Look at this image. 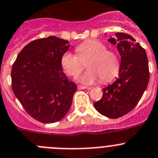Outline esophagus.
<instances>
[{
	"mask_svg": "<svg viewBox=\"0 0 158 158\" xmlns=\"http://www.w3.org/2000/svg\"><path fill=\"white\" fill-rule=\"evenodd\" d=\"M78 88H79V89H91V87H88V86H80V85H79V86H78Z\"/></svg>",
	"mask_w": 158,
	"mask_h": 158,
	"instance_id": "34e87169",
	"label": "esophagus"
}]
</instances>
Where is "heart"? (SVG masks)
I'll use <instances>...</instances> for the list:
<instances>
[{
    "label": "heart",
    "instance_id": "obj_1",
    "mask_svg": "<svg viewBox=\"0 0 158 158\" xmlns=\"http://www.w3.org/2000/svg\"><path fill=\"white\" fill-rule=\"evenodd\" d=\"M76 54L64 53L61 58V64L69 76H76L83 69L82 62L86 63L87 70L76 78L79 82L90 85L101 79L108 82L116 77L119 71V60L117 54L107 50L104 43L96 40H86L76 47Z\"/></svg>",
    "mask_w": 158,
    "mask_h": 158
}]
</instances>
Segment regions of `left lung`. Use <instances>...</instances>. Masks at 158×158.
<instances>
[{"mask_svg": "<svg viewBox=\"0 0 158 158\" xmlns=\"http://www.w3.org/2000/svg\"><path fill=\"white\" fill-rule=\"evenodd\" d=\"M107 41L117 46L121 56L118 78L103 89L102 98L94 103L96 110L110 118L125 115L136 106L148 85L147 53L131 35L116 32Z\"/></svg>", "mask_w": 158, "mask_h": 158, "instance_id": "1", "label": "left lung"}]
</instances>
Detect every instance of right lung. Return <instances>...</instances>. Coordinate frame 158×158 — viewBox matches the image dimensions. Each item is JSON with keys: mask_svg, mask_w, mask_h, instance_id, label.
Here are the masks:
<instances>
[{"mask_svg": "<svg viewBox=\"0 0 158 158\" xmlns=\"http://www.w3.org/2000/svg\"><path fill=\"white\" fill-rule=\"evenodd\" d=\"M69 41L55 36L25 46L11 69L15 96L33 118L43 123L61 120L70 109L77 86L69 81L61 64Z\"/></svg>", "mask_w": 158, "mask_h": 158, "instance_id": "obj_1", "label": "right lung"}]
</instances>
